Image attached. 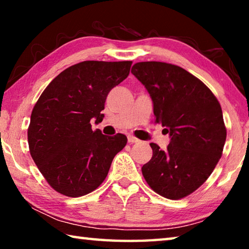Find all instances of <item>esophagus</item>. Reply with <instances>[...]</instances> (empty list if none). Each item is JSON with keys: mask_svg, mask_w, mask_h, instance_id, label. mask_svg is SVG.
<instances>
[{"mask_svg": "<svg viewBox=\"0 0 249 249\" xmlns=\"http://www.w3.org/2000/svg\"><path fill=\"white\" fill-rule=\"evenodd\" d=\"M140 142L138 138L133 136V135H128V142H130V144H133V142Z\"/></svg>", "mask_w": 249, "mask_h": 249, "instance_id": "1", "label": "esophagus"}]
</instances>
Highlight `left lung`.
I'll return each instance as SVG.
<instances>
[{
    "instance_id": "1",
    "label": "left lung",
    "mask_w": 249,
    "mask_h": 249,
    "mask_svg": "<svg viewBox=\"0 0 249 249\" xmlns=\"http://www.w3.org/2000/svg\"><path fill=\"white\" fill-rule=\"evenodd\" d=\"M132 73L149 92L155 123L171 137L166 150L151 142L153 157L142 166V176L159 196L182 199L205 182L222 157L226 127L221 104L200 79L179 66L142 61Z\"/></svg>"
}]
</instances>
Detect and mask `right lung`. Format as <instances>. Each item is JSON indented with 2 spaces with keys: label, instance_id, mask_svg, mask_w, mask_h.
<instances>
[{
  "label": "right lung",
  "instance_id": "add662e5",
  "mask_svg": "<svg viewBox=\"0 0 249 249\" xmlns=\"http://www.w3.org/2000/svg\"><path fill=\"white\" fill-rule=\"evenodd\" d=\"M132 61L79 62L59 73L39 96L27 140L34 162L53 190L70 197L94 191L127 137L91 128L103 120L107 96L127 78Z\"/></svg>",
  "mask_w": 249,
  "mask_h": 249
}]
</instances>
